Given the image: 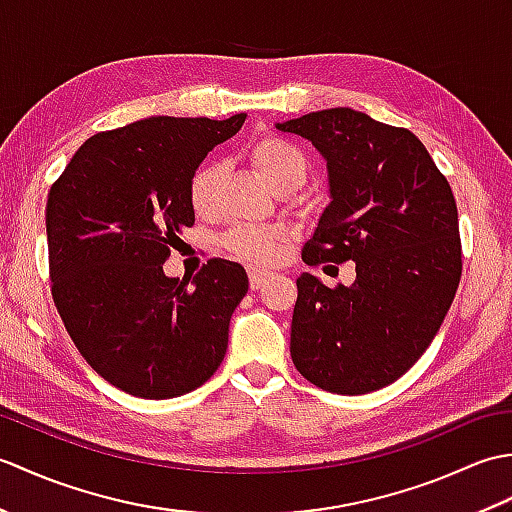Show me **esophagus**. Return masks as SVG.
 Returning <instances> with one entry per match:
<instances>
[{"mask_svg":"<svg viewBox=\"0 0 512 512\" xmlns=\"http://www.w3.org/2000/svg\"><path fill=\"white\" fill-rule=\"evenodd\" d=\"M268 277L266 270H259V268H248V281H250V290H257L262 288L264 279Z\"/></svg>","mask_w":512,"mask_h":512,"instance_id":"1","label":"esophagus"}]
</instances>
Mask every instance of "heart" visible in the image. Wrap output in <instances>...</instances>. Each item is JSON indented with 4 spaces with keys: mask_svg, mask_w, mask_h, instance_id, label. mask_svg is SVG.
Returning a JSON list of instances; mask_svg holds the SVG:
<instances>
[{
    "mask_svg": "<svg viewBox=\"0 0 512 512\" xmlns=\"http://www.w3.org/2000/svg\"><path fill=\"white\" fill-rule=\"evenodd\" d=\"M246 158L250 167L257 171L270 189H297L306 182L308 158L292 140L275 132H262L250 140L246 147ZM217 167L213 162H204L191 173L189 180V204L198 215H209L215 204ZM288 242V235L279 228H259L239 224L228 231L220 244L233 257L246 264H266L277 257V253Z\"/></svg>",
    "mask_w": 512,
    "mask_h": 512,
    "instance_id": "heart-1",
    "label": "heart"
}]
</instances>
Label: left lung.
Instances as JSON below:
<instances>
[{
	"label": "left lung",
	"instance_id": "obj_1",
	"mask_svg": "<svg viewBox=\"0 0 512 512\" xmlns=\"http://www.w3.org/2000/svg\"><path fill=\"white\" fill-rule=\"evenodd\" d=\"M328 160L332 202L301 259L356 264L352 286L303 273L290 325L297 372L332 394L394 383L427 350L462 277V239L449 180L405 127L350 107L277 125Z\"/></svg>",
	"mask_w": 512,
	"mask_h": 512
}]
</instances>
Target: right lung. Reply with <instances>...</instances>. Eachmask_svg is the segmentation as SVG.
<instances>
[{
    "label": "right lung",
    "instance_id": "obj_1",
    "mask_svg": "<svg viewBox=\"0 0 512 512\" xmlns=\"http://www.w3.org/2000/svg\"><path fill=\"white\" fill-rule=\"evenodd\" d=\"M154 116L90 136L52 182L46 204L50 290L76 350L138 398H176L222 365L246 270L209 259L187 281L162 264L193 226L189 180L244 125Z\"/></svg>",
    "mask_w": 512,
    "mask_h": 512
}]
</instances>
